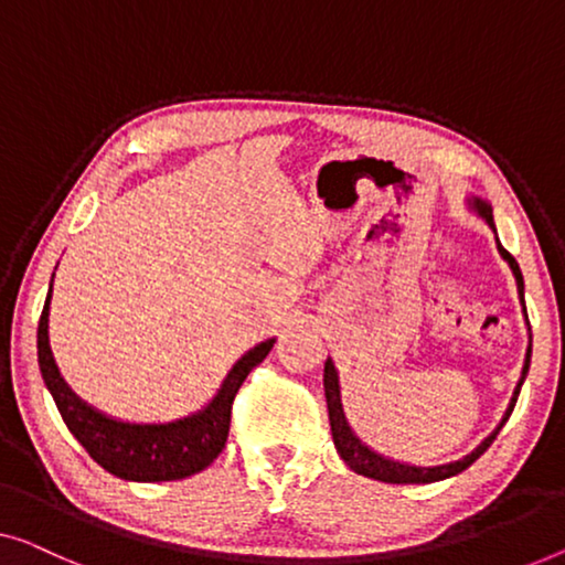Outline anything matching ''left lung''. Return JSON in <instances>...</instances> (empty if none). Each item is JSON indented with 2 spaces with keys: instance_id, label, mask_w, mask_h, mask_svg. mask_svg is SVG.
Returning a JSON list of instances; mask_svg holds the SVG:
<instances>
[{
  "instance_id": "obj_1",
  "label": "left lung",
  "mask_w": 565,
  "mask_h": 565,
  "mask_svg": "<svg viewBox=\"0 0 565 565\" xmlns=\"http://www.w3.org/2000/svg\"><path fill=\"white\" fill-rule=\"evenodd\" d=\"M466 209H469L473 216H479L481 222H484L489 228H492L494 242H497V252H500V257L504 259L507 265H510L512 275H514V282H518V296H520L522 316H525V323H527V351H525V364H522L520 382H518V387H514V392H512L510 405H507L502 420L497 423V428L489 433V436L481 440V444L473 448V451H469V454L461 456V459H456V461H448V463L420 466V463L397 461V459H392V456H384L380 451H374V448L366 446L364 440L356 436L354 428H351V425H349L347 413H343V405H341L339 370H337V364H333V359L329 356V359H326V364H323V390H326V405H329V420H331L333 446H337V451H339V456L343 459V463H347L351 471L362 473V477H370V479H377V481H387V484H430V481H440V479L456 477V473H461L463 469H469V466L477 461L479 456L484 454L489 446H492V440L497 438V433L502 430V425L510 420V415L514 411V403H518V395H520V390H522V382H525V377H527L530 356H533V331H530V321H527L525 280H522V269L518 265V259H514L510 252L502 247L500 236H497V226H494V216H492V203L484 201V199H479V195H466Z\"/></svg>"
}]
</instances>
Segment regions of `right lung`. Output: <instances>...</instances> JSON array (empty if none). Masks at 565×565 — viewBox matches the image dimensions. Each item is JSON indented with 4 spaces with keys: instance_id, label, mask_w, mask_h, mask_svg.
<instances>
[{
    "instance_id": "right-lung-1",
    "label": "right lung",
    "mask_w": 565,
    "mask_h": 565,
    "mask_svg": "<svg viewBox=\"0 0 565 565\" xmlns=\"http://www.w3.org/2000/svg\"><path fill=\"white\" fill-rule=\"evenodd\" d=\"M55 277V273H53ZM53 277L47 290L43 316L38 323V364L47 392L55 399L63 423L68 425L73 438L86 448V454L114 477L127 481H175L193 477L222 454L232 420V403L247 374L263 362L273 349L275 337L259 341L257 347L236 359L232 370L218 384L214 397L201 411L188 413L183 418L162 423H132L111 418L76 392L63 380L53 359L47 323H51Z\"/></svg>"
}]
</instances>
